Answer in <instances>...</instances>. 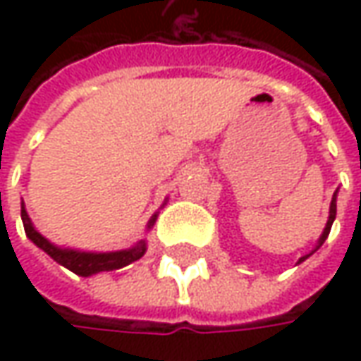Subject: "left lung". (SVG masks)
<instances>
[{
	"label": "left lung",
	"instance_id": "left-lung-1",
	"mask_svg": "<svg viewBox=\"0 0 361 361\" xmlns=\"http://www.w3.org/2000/svg\"><path fill=\"white\" fill-rule=\"evenodd\" d=\"M334 219H336V192H334V199H331V204H329V219H327V225H326V229H324V235H322V239H319V245H324V241L327 239V235H329V231H331V223H334ZM303 259H307V257H301V259H299V263H301Z\"/></svg>",
	"mask_w": 361,
	"mask_h": 361
}]
</instances>
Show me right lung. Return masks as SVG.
Returning a JSON list of instances; mask_svg holds the SVG:
<instances>
[{"mask_svg":"<svg viewBox=\"0 0 361 361\" xmlns=\"http://www.w3.org/2000/svg\"><path fill=\"white\" fill-rule=\"evenodd\" d=\"M154 219H157V215L150 219V225L154 223ZM21 221H23L25 235H27L42 251H46L54 261H58V263L63 265L66 269H70L72 273H76V275H82V277H88V275L100 273V271L120 269V267L128 265L132 261L140 259L146 251L145 241H140L136 247H132V249H126V251H114V253H82V251H72V249H58V247H54L48 239H44V237L34 229V225L30 223V216L25 213L23 204H21ZM150 225H148V227H150Z\"/></svg>","mask_w":361,"mask_h":361,"instance_id":"obj_1","label":"right lung"}]
</instances>
